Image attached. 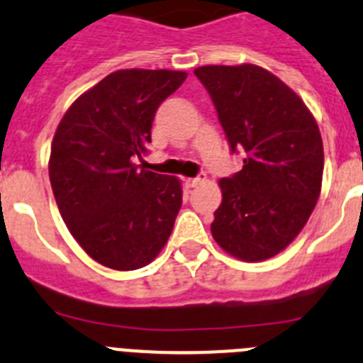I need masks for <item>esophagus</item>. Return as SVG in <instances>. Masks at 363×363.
Wrapping results in <instances>:
<instances>
[{"label":"esophagus","mask_w":363,"mask_h":363,"mask_svg":"<svg viewBox=\"0 0 363 363\" xmlns=\"http://www.w3.org/2000/svg\"><path fill=\"white\" fill-rule=\"evenodd\" d=\"M202 181H204V177H191V179H186V184H188L189 188H195V186L201 184Z\"/></svg>","instance_id":"esophagus-1"}]
</instances>
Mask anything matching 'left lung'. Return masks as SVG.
I'll return each mask as SVG.
<instances>
[{
  "mask_svg": "<svg viewBox=\"0 0 363 363\" xmlns=\"http://www.w3.org/2000/svg\"><path fill=\"white\" fill-rule=\"evenodd\" d=\"M217 110L242 169L220 179L222 202L211 233L222 250L259 262L275 257L308 222L320 195L324 146L298 96L255 65L194 72Z\"/></svg>",
  "mask_w": 363,
  "mask_h": 363,
  "instance_id": "1",
  "label": "left lung"
}]
</instances>
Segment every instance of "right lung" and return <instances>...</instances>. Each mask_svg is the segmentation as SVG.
Wrapping results in <instances>:
<instances>
[{
  "label": "right lung",
  "instance_id": "right-lung-1",
  "mask_svg": "<svg viewBox=\"0 0 363 363\" xmlns=\"http://www.w3.org/2000/svg\"><path fill=\"white\" fill-rule=\"evenodd\" d=\"M184 72L117 70L72 104L52 141V191L65 224L94 260L146 266L164 247L182 204L181 182L135 164L162 101Z\"/></svg>",
  "mask_w": 363,
  "mask_h": 363
}]
</instances>
